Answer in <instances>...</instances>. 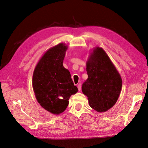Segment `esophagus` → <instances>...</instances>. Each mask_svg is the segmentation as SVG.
Masks as SVG:
<instances>
[{
	"label": "esophagus",
	"instance_id": "obj_1",
	"mask_svg": "<svg viewBox=\"0 0 148 148\" xmlns=\"http://www.w3.org/2000/svg\"><path fill=\"white\" fill-rule=\"evenodd\" d=\"M77 88H78L79 91H80V90H81V88H82V86H81V84H80V83L78 84V85H77Z\"/></svg>",
	"mask_w": 148,
	"mask_h": 148
}]
</instances>
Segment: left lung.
I'll return each instance as SVG.
<instances>
[{
    "mask_svg": "<svg viewBox=\"0 0 148 148\" xmlns=\"http://www.w3.org/2000/svg\"><path fill=\"white\" fill-rule=\"evenodd\" d=\"M88 79L82 92L89 106L98 112H105L117 101L122 89L121 77L106 51L96 47L86 62Z\"/></svg>",
    "mask_w": 148,
    "mask_h": 148,
    "instance_id": "left-lung-1",
    "label": "left lung"
}]
</instances>
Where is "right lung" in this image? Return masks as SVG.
<instances>
[{"mask_svg": "<svg viewBox=\"0 0 148 148\" xmlns=\"http://www.w3.org/2000/svg\"><path fill=\"white\" fill-rule=\"evenodd\" d=\"M68 46L60 43L49 49L38 62L34 71L32 86L37 101L45 110L59 114L68 100L78 91L63 62Z\"/></svg>", "mask_w": 148, "mask_h": 148, "instance_id": "obj_1", "label": "right lung"}]
</instances>
